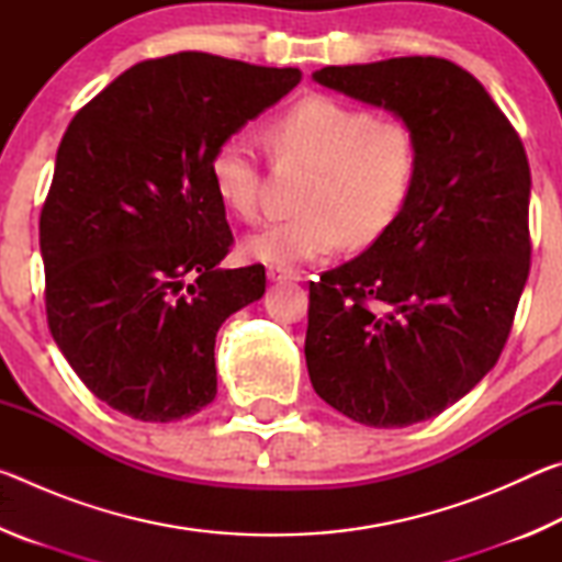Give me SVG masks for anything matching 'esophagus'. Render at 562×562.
<instances>
[{
  "instance_id": "34e87169",
  "label": "esophagus",
  "mask_w": 562,
  "mask_h": 562,
  "mask_svg": "<svg viewBox=\"0 0 562 562\" xmlns=\"http://www.w3.org/2000/svg\"><path fill=\"white\" fill-rule=\"evenodd\" d=\"M268 278L272 282H300V272L292 268H282V265H272L268 270Z\"/></svg>"
}]
</instances>
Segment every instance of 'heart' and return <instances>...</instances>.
Masks as SVG:
<instances>
[{"label": "heart", "instance_id": "b5f03b06", "mask_svg": "<svg viewBox=\"0 0 562 562\" xmlns=\"http://www.w3.org/2000/svg\"><path fill=\"white\" fill-rule=\"evenodd\" d=\"M280 158L312 166L302 215L262 227L247 240L252 258L294 265L327 258L341 243L372 245L402 213L418 173V140L402 119L376 116L327 93H307L265 128ZM211 183L227 211L260 215L262 168L252 138L231 133L207 160Z\"/></svg>", "mask_w": 562, "mask_h": 562}]
</instances>
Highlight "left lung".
Here are the masks:
<instances>
[{"label": "left lung", "instance_id": "1", "mask_svg": "<svg viewBox=\"0 0 562 562\" xmlns=\"http://www.w3.org/2000/svg\"><path fill=\"white\" fill-rule=\"evenodd\" d=\"M312 76L406 121L418 173L386 233L310 282V379L359 424L412 426L469 394L506 347L530 270L528 156L481 81L449 59Z\"/></svg>", "mask_w": 562, "mask_h": 562}]
</instances>
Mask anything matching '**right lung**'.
Wrapping results in <instances>:
<instances>
[{
	"mask_svg": "<svg viewBox=\"0 0 562 562\" xmlns=\"http://www.w3.org/2000/svg\"><path fill=\"white\" fill-rule=\"evenodd\" d=\"M300 79L180 52L131 66L66 128L40 217L46 322L116 412L168 424L215 398V335L262 297L265 268H217L233 233L207 160Z\"/></svg>",
	"mask_w": 562,
	"mask_h": 562,
	"instance_id": "obj_1",
	"label": "right lung"
}]
</instances>
